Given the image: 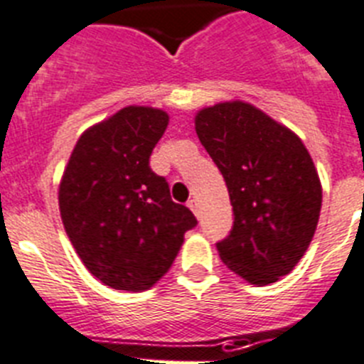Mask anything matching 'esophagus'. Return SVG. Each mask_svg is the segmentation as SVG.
Listing matches in <instances>:
<instances>
[{
    "mask_svg": "<svg viewBox=\"0 0 364 364\" xmlns=\"http://www.w3.org/2000/svg\"><path fill=\"white\" fill-rule=\"evenodd\" d=\"M188 206H189V210H191V212H193V214L197 215V218H199L200 212H199V203H197V199H191V200H189Z\"/></svg>",
    "mask_w": 364,
    "mask_h": 364,
    "instance_id": "obj_1",
    "label": "esophagus"
}]
</instances>
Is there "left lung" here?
<instances>
[{
  "instance_id": "8db88e82",
  "label": "left lung",
  "mask_w": 364,
  "mask_h": 364,
  "mask_svg": "<svg viewBox=\"0 0 364 364\" xmlns=\"http://www.w3.org/2000/svg\"><path fill=\"white\" fill-rule=\"evenodd\" d=\"M195 130L221 171L234 225L219 257L251 284H272L305 255L322 208V184L294 132L245 102H223L195 117Z\"/></svg>"
}]
</instances>
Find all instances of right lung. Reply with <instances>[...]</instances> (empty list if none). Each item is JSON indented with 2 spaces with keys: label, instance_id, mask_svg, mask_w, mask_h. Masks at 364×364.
Returning a JSON list of instances; mask_svg holds the SVG:
<instances>
[{
  "label": "right lung",
  "instance_id": "1",
  "mask_svg": "<svg viewBox=\"0 0 364 364\" xmlns=\"http://www.w3.org/2000/svg\"><path fill=\"white\" fill-rule=\"evenodd\" d=\"M167 124L169 115L154 107L117 111L81 134L63 173L65 230L85 268L115 290H149L197 225L149 165Z\"/></svg>",
  "mask_w": 364,
  "mask_h": 364
}]
</instances>
